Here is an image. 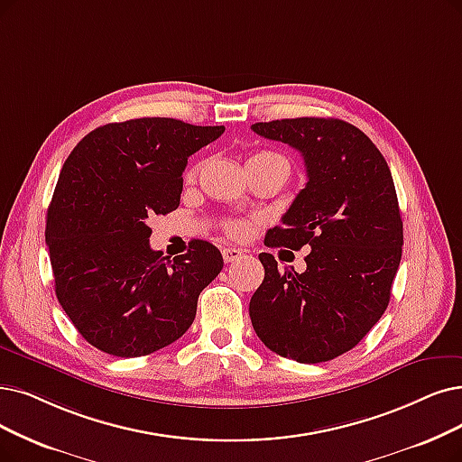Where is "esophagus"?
<instances>
[{
  "instance_id": "34e87169",
  "label": "esophagus",
  "mask_w": 462,
  "mask_h": 462,
  "mask_svg": "<svg viewBox=\"0 0 462 462\" xmlns=\"http://www.w3.org/2000/svg\"><path fill=\"white\" fill-rule=\"evenodd\" d=\"M221 255H224L226 263H233L236 260H241V257L245 255V252L238 250V248H224V250H221Z\"/></svg>"
}]
</instances>
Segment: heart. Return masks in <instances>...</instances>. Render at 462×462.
Masks as SVG:
<instances>
[{
  "mask_svg": "<svg viewBox=\"0 0 462 462\" xmlns=\"http://www.w3.org/2000/svg\"><path fill=\"white\" fill-rule=\"evenodd\" d=\"M262 162H284V164H288L286 159H284L282 155H279V153L260 152V153H254V155L248 159L246 167H250V164H262ZM197 172H199V167L189 169V171H188V178L193 180V178L197 176ZM226 231H227L231 236H245L246 231H248V226L245 224V221H227V224H226Z\"/></svg>",
  "mask_w": 462,
  "mask_h": 462,
  "instance_id": "1",
  "label": "heart"
}]
</instances>
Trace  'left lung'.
Instances as JSON below:
<instances>
[{"label": "left lung", "mask_w": 462, "mask_h": 462, "mask_svg": "<svg viewBox=\"0 0 462 462\" xmlns=\"http://www.w3.org/2000/svg\"><path fill=\"white\" fill-rule=\"evenodd\" d=\"M252 131L291 145L307 169V186L265 245L310 248L303 273L281 271L273 254H260L265 279L250 300L252 326L284 358L334 360L364 339L391 300L403 245L391 169L375 143L341 119H276Z\"/></svg>", "instance_id": "obj_1"}]
</instances>
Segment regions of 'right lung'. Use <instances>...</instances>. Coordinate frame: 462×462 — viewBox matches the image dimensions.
Listing matches in <instances>:
<instances>
[{
  "label": "right lung",
  "mask_w": 462,
  "mask_h": 462,
  "mask_svg": "<svg viewBox=\"0 0 462 462\" xmlns=\"http://www.w3.org/2000/svg\"><path fill=\"white\" fill-rule=\"evenodd\" d=\"M171 117L109 123L69 153L47 210L54 291L87 343L134 358L180 339L199 293L224 267L191 241L174 260L150 246L147 219L180 207L188 157L224 134Z\"/></svg>",
  "instance_id": "obj_1"
}]
</instances>
